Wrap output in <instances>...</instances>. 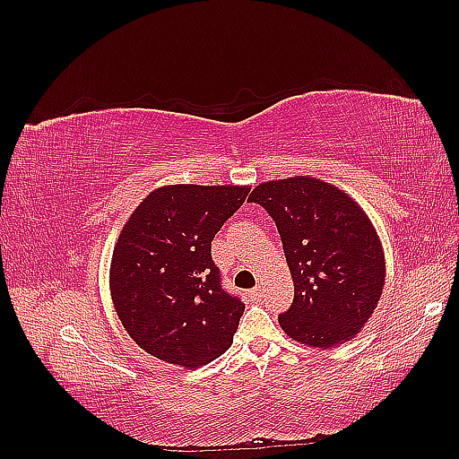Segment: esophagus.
Listing matches in <instances>:
<instances>
[{"label": "esophagus", "instance_id": "obj_1", "mask_svg": "<svg viewBox=\"0 0 459 459\" xmlns=\"http://www.w3.org/2000/svg\"><path fill=\"white\" fill-rule=\"evenodd\" d=\"M251 295L256 299V297H260L262 295V287L260 285H256L253 290H251Z\"/></svg>", "mask_w": 459, "mask_h": 459}]
</instances>
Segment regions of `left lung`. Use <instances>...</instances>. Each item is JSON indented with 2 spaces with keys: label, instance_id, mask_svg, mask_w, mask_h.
Here are the masks:
<instances>
[{
  "label": "left lung",
  "instance_id": "left-lung-1",
  "mask_svg": "<svg viewBox=\"0 0 459 459\" xmlns=\"http://www.w3.org/2000/svg\"><path fill=\"white\" fill-rule=\"evenodd\" d=\"M275 221L295 299L280 314L290 339L329 349L351 341L381 299L385 255L362 208L322 179L295 176L253 189Z\"/></svg>",
  "mask_w": 459,
  "mask_h": 459
}]
</instances>
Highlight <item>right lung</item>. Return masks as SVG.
Instances as JSON below:
<instances>
[{"instance_id": "obj_1", "label": "right lung", "mask_w": 459, "mask_h": 459, "mask_svg": "<svg viewBox=\"0 0 459 459\" xmlns=\"http://www.w3.org/2000/svg\"><path fill=\"white\" fill-rule=\"evenodd\" d=\"M251 187L164 186L124 224L110 297L128 335L162 362L199 368L224 354L245 304L221 287L212 239Z\"/></svg>"}]
</instances>
